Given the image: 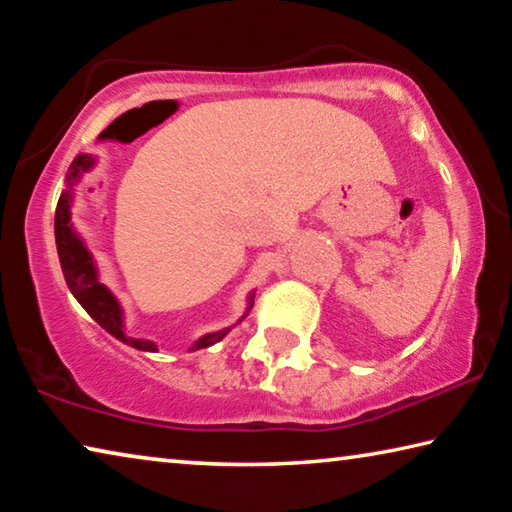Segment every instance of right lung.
<instances>
[{
	"mask_svg": "<svg viewBox=\"0 0 512 512\" xmlns=\"http://www.w3.org/2000/svg\"><path fill=\"white\" fill-rule=\"evenodd\" d=\"M94 162L97 160H94L92 155H85V153L76 155L67 171V189L58 198L54 232H56V248H58L60 268H63L65 282H67L69 291H72V296L81 302V307L88 311V314L97 320V323L106 329L108 334L115 336V339H119L121 343L131 345V348H135V350L158 352V345H155L153 341L135 339V336L126 334L124 309H121L119 300L112 296V291L106 287V284L99 282V271H97V264H94V257L88 250V246L83 244V239L76 235V230L72 225L74 185L79 183L85 171H90L94 167ZM250 307H253V293L248 296L246 314L239 320H244L248 316ZM228 332H230V327H225V329H219V332H210V334L201 336V339L192 343L189 352L210 348V345L219 343Z\"/></svg>",
	"mask_w": 512,
	"mask_h": 512,
	"instance_id": "1",
	"label": "right lung"
}]
</instances>
